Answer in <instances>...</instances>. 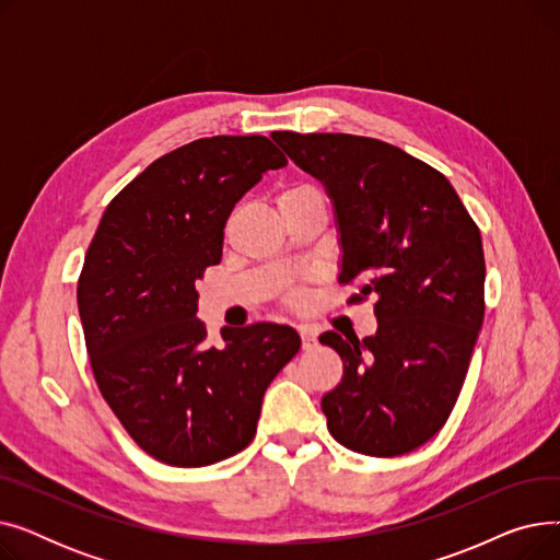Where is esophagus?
<instances>
[{
  "instance_id": "34e87169",
  "label": "esophagus",
  "mask_w": 560,
  "mask_h": 560,
  "mask_svg": "<svg viewBox=\"0 0 560 560\" xmlns=\"http://www.w3.org/2000/svg\"><path fill=\"white\" fill-rule=\"evenodd\" d=\"M300 336H302V349L304 351H313L317 347V338L311 329H300Z\"/></svg>"
}]
</instances>
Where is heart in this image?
I'll return each instance as SVG.
<instances>
[{
	"instance_id": "obj_1",
	"label": "heart",
	"mask_w": 560,
	"mask_h": 560,
	"mask_svg": "<svg viewBox=\"0 0 560 560\" xmlns=\"http://www.w3.org/2000/svg\"><path fill=\"white\" fill-rule=\"evenodd\" d=\"M302 190H313L311 186H290V188H285L281 195H279V201L283 199V197H288V195H295V192H302ZM292 304H302V298H292L290 300Z\"/></svg>"
}]
</instances>
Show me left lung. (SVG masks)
Wrapping results in <instances>:
<instances>
[{"mask_svg":"<svg viewBox=\"0 0 560 560\" xmlns=\"http://www.w3.org/2000/svg\"><path fill=\"white\" fill-rule=\"evenodd\" d=\"M325 182L340 224L347 304L374 298V336H319L342 381L322 397L329 433L351 452L393 458L452 416L483 325L481 233L443 172L376 138L272 136Z\"/></svg>","mask_w":560,"mask_h":560,"instance_id":"1","label":"left lung"}]
</instances>
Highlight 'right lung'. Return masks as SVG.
Here are the masks:
<instances>
[{"instance_id":"1","label":"right lung","mask_w":560,"mask_h":560,"mask_svg":"<svg viewBox=\"0 0 560 560\" xmlns=\"http://www.w3.org/2000/svg\"><path fill=\"white\" fill-rule=\"evenodd\" d=\"M285 154L265 136L192 140L117 192L85 252L77 304L102 397L161 463L201 467L243 452L262 395L300 351L290 327L222 329L211 345L195 281L222 258L224 224Z\"/></svg>"}]
</instances>
